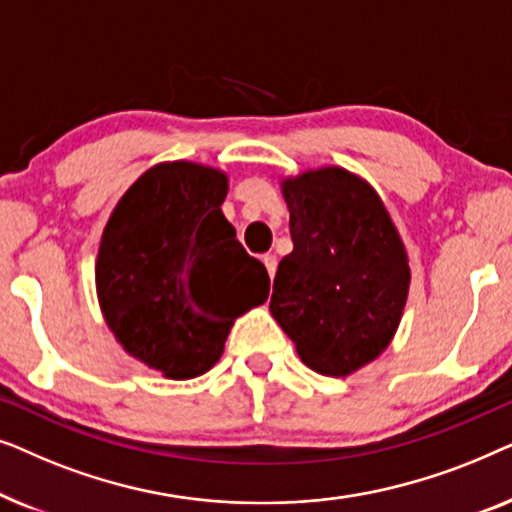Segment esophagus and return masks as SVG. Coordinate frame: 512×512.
I'll use <instances>...</instances> for the list:
<instances>
[{
    "mask_svg": "<svg viewBox=\"0 0 512 512\" xmlns=\"http://www.w3.org/2000/svg\"><path fill=\"white\" fill-rule=\"evenodd\" d=\"M263 265H265V270H268L270 279L275 277V272H277V256L275 254H265L263 256Z\"/></svg>",
    "mask_w": 512,
    "mask_h": 512,
    "instance_id": "34e87169",
    "label": "esophagus"
}]
</instances>
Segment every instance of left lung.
Returning a JSON list of instances; mask_svg holds the SVG:
<instances>
[{"mask_svg": "<svg viewBox=\"0 0 512 512\" xmlns=\"http://www.w3.org/2000/svg\"><path fill=\"white\" fill-rule=\"evenodd\" d=\"M293 251L270 312L314 373L345 377L377 359L408 300L403 240L375 188L342 167L282 181Z\"/></svg>", "mask_w": 512, "mask_h": 512, "instance_id": "8db88e82", "label": "left lung"}]
</instances>
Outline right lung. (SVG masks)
Segmentation results:
<instances>
[{"label": "right lung", "instance_id": "obj_1", "mask_svg": "<svg viewBox=\"0 0 512 512\" xmlns=\"http://www.w3.org/2000/svg\"><path fill=\"white\" fill-rule=\"evenodd\" d=\"M228 177L174 160L146 170L111 212L95 263L104 321L170 380L207 373L233 321L263 305L270 277L221 212Z\"/></svg>", "mask_w": 512, "mask_h": 512}]
</instances>
